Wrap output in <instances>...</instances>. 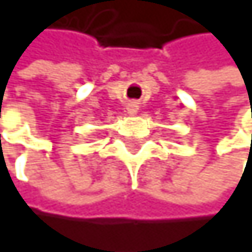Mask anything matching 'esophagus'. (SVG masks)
Returning a JSON list of instances; mask_svg holds the SVG:
<instances>
[{
	"label": "esophagus",
	"instance_id": "34e87169",
	"mask_svg": "<svg viewBox=\"0 0 252 252\" xmlns=\"http://www.w3.org/2000/svg\"><path fill=\"white\" fill-rule=\"evenodd\" d=\"M127 110H129V113H135L137 112V105L135 104H129Z\"/></svg>",
	"mask_w": 252,
	"mask_h": 252
}]
</instances>
